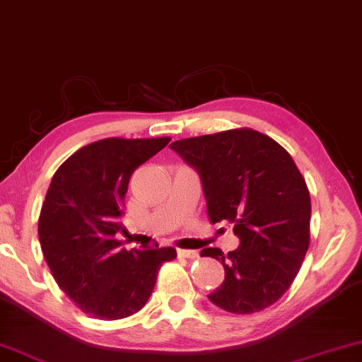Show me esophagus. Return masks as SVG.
<instances>
[{"mask_svg": "<svg viewBox=\"0 0 362 362\" xmlns=\"http://www.w3.org/2000/svg\"><path fill=\"white\" fill-rule=\"evenodd\" d=\"M177 255L181 256V258H189V259H194V258H199V251L197 250H177Z\"/></svg>", "mask_w": 362, "mask_h": 362, "instance_id": "obj_1", "label": "esophagus"}]
</instances>
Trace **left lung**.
<instances>
[{"mask_svg":"<svg viewBox=\"0 0 362 362\" xmlns=\"http://www.w3.org/2000/svg\"><path fill=\"white\" fill-rule=\"evenodd\" d=\"M170 146L199 175L211 222H232L240 240L227 256L217 248L202 250L225 269L209 300L232 313L272 305L296 279L310 240V194L292 156L251 129Z\"/></svg>","mask_w":362,"mask_h":362,"instance_id":"obj_1","label":"left lung"}]
</instances>
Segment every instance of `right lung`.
Masks as SVG:
<instances>
[{
  "mask_svg": "<svg viewBox=\"0 0 362 362\" xmlns=\"http://www.w3.org/2000/svg\"><path fill=\"white\" fill-rule=\"evenodd\" d=\"M170 139H104L83 146L55 171L42 204L39 242L60 289L88 315L119 320L153 291L171 246L119 248L124 197L132 173Z\"/></svg>",
  "mask_w": 362,
  "mask_h": 362,
  "instance_id": "obj_1",
  "label": "right lung"
}]
</instances>
